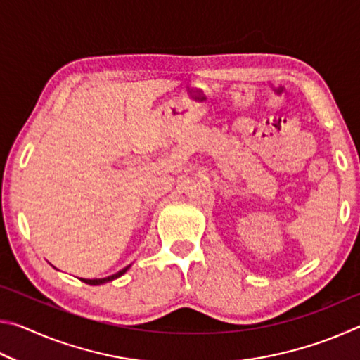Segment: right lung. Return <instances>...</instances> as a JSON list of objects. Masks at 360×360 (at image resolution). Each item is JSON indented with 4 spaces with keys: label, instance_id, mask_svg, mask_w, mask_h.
I'll use <instances>...</instances> for the list:
<instances>
[{
    "label": "right lung",
    "instance_id": "right-lung-1",
    "mask_svg": "<svg viewBox=\"0 0 360 360\" xmlns=\"http://www.w3.org/2000/svg\"><path fill=\"white\" fill-rule=\"evenodd\" d=\"M129 268H130V265H129V266H125L124 270H120V271H117V273H114V275L108 276V278H100V279H84V278H81V281H84L85 284H90V285H98V284H105V283L112 281V279H115V278H119V276L124 275V273H125L127 270H129Z\"/></svg>",
    "mask_w": 360,
    "mask_h": 360
}]
</instances>
